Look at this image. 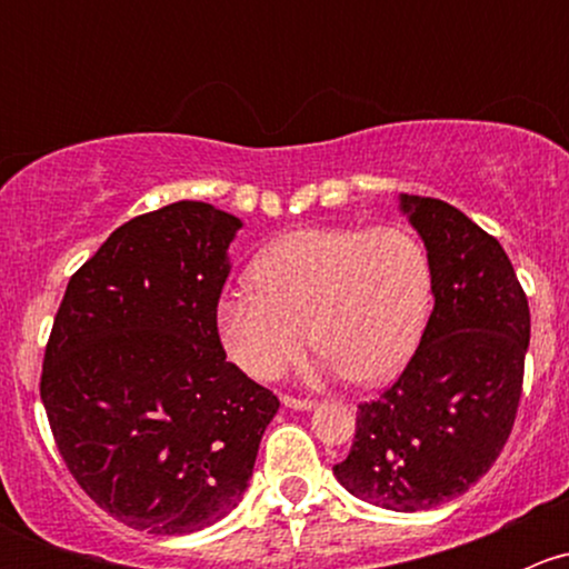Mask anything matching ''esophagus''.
I'll list each match as a JSON object with an SVG mask.
<instances>
[{
    "mask_svg": "<svg viewBox=\"0 0 569 569\" xmlns=\"http://www.w3.org/2000/svg\"><path fill=\"white\" fill-rule=\"evenodd\" d=\"M283 405L289 407V410H313V407H317V401H311V399H297V396H283Z\"/></svg>",
    "mask_w": 569,
    "mask_h": 569,
    "instance_id": "esophagus-1",
    "label": "esophagus"
}]
</instances>
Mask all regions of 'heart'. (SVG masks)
Instances as JSON below:
<instances>
[{
    "instance_id": "obj_1",
    "label": "heart",
    "mask_w": 569,
    "mask_h": 569,
    "mask_svg": "<svg viewBox=\"0 0 569 569\" xmlns=\"http://www.w3.org/2000/svg\"><path fill=\"white\" fill-rule=\"evenodd\" d=\"M250 274L256 289L222 291L214 327L256 380L283 375L308 332L325 375L391 380L416 355L432 308L429 252L399 226L300 228L258 252Z\"/></svg>"
}]
</instances>
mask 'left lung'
<instances>
[{
  "label": "left lung",
  "mask_w": 569,
  "mask_h": 569,
  "mask_svg": "<svg viewBox=\"0 0 569 569\" xmlns=\"http://www.w3.org/2000/svg\"><path fill=\"white\" fill-rule=\"evenodd\" d=\"M432 263L435 308L399 380L358 407L347 492L393 512L462 496L498 460L523 391L531 313L498 239L451 203L399 194Z\"/></svg>",
  "instance_id": "1"
}]
</instances>
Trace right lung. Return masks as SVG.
I'll return each instance as SVG.
<instances>
[{"instance_id": "right-lung-1", "label": "right lung", "mask_w": 569, "mask_h": 569, "mask_svg": "<svg viewBox=\"0 0 569 569\" xmlns=\"http://www.w3.org/2000/svg\"><path fill=\"white\" fill-rule=\"evenodd\" d=\"M242 220L178 200L109 233L68 280L40 399L73 479L148 533H192L242 501L272 391L226 360L214 306Z\"/></svg>"}]
</instances>
